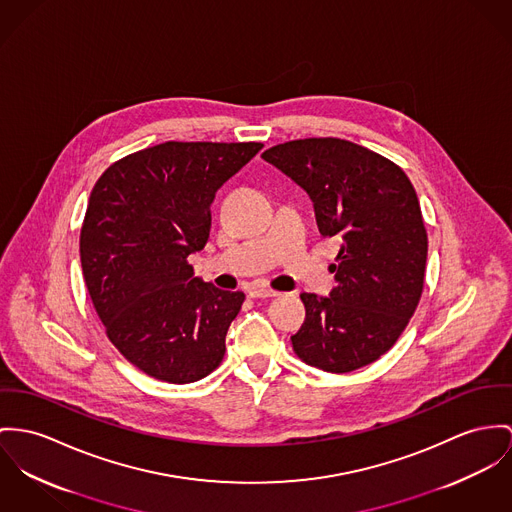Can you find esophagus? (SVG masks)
<instances>
[{
  "mask_svg": "<svg viewBox=\"0 0 512 512\" xmlns=\"http://www.w3.org/2000/svg\"><path fill=\"white\" fill-rule=\"evenodd\" d=\"M247 294H249V298H275L278 296V292L267 288V286H251L247 290Z\"/></svg>",
  "mask_w": 512,
  "mask_h": 512,
  "instance_id": "1",
  "label": "esophagus"
}]
</instances>
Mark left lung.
Segmentation results:
<instances>
[{"label":"left lung","mask_w":512,"mask_h":512,"mask_svg":"<svg viewBox=\"0 0 512 512\" xmlns=\"http://www.w3.org/2000/svg\"><path fill=\"white\" fill-rule=\"evenodd\" d=\"M263 159L310 195L319 234L343 241L331 294L300 296L306 319L290 337L294 353L333 374L378 360L425 284L429 239L411 181L394 161L341 138L284 142Z\"/></svg>","instance_id":"obj_1"}]
</instances>
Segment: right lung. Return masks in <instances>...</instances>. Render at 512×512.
I'll use <instances>...</instances> for the list:
<instances>
[{
  "label": "right lung",
  "instance_id": "1",
  "mask_svg": "<svg viewBox=\"0 0 512 512\" xmlns=\"http://www.w3.org/2000/svg\"><path fill=\"white\" fill-rule=\"evenodd\" d=\"M259 142H165L115 161L95 183L79 236L85 286L107 337L148 376L191 384L220 366L245 300L195 276L216 191Z\"/></svg>",
  "mask_w": 512,
  "mask_h": 512
}]
</instances>
